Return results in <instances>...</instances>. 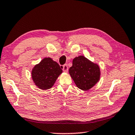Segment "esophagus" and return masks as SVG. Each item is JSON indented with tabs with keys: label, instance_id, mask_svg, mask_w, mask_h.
Instances as JSON below:
<instances>
[{
	"label": "esophagus",
	"instance_id": "esophagus-1",
	"mask_svg": "<svg viewBox=\"0 0 135 135\" xmlns=\"http://www.w3.org/2000/svg\"><path fill=\"white\" fill-rule=\"evenodd\" d=\"M63 70L64 72H67L68 71V65L67 64H64L63 65Z\"/></svg>",
	"mask_w": 135,
	"mask_h": 135
}]
</instances>
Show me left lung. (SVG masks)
Wrapping results in <instances>:
<instances>
[{
  "label": "left lung",
  "instance_id": "8db88e82",
  "mask_svg": "<svg viewBox=\"0 0 135 135\" xmlns=\"http://www.w3.org/2000/svg\"><path fill=\"white\" fill-rule=\"evenodd\" d=\"M69 74L76 85L83 91H88L100 80L99 66L84 56L76 57L72 61V66Z\"/></svg>",
  "mask_w": 135,
  "mask_h": 135
}]
</instances>
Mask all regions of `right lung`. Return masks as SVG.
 <instances>
[{"mask_svg":"<svg viewBox=\"0 0 135 135\" xmlns=\"http://www.w3.org/2000/svg\"><path fill=\"white\" fill-rule=\"evenodd\" d=\"M63 71L57 62L50 57H45L35 65L31 72L32 79L37 87L46 90L50 89Z\"/></svg>","mask_w":135,"mask_h":135,"instance_id":"1","label":"right lung"}]
</instances>
